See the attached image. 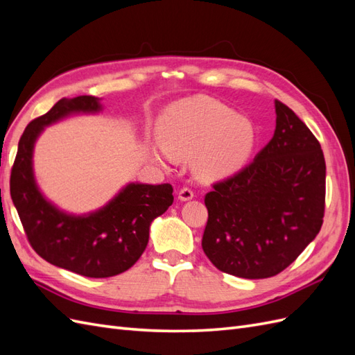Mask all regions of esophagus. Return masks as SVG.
Returning a JSON list of instances; mask_svg holds the SVG:
<instances>
[{
    "label": "esophagus",
    "instance_id": "esophagus-1",
    "mask_svg": "<svg viewBox=\"0 0 355 355\" xmlns=\"http://www.w3.org/2000/svg\"><path fill=\"white\" fill-rule=\"evenodd\" d=\"M192 197H194V191H192L191 188L184 187V188L179 189V200H180V201H188V200H191Z\"/></svg>",
    "mask_w": 355,
    "mask_h": 355
}]
</instances>
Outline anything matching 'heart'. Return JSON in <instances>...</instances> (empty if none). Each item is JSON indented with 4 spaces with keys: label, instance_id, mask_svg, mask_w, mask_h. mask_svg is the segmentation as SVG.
Here are the masks:
<instances>
[{
    "label": "heart",
    "instance_id": "1",
    "mask_svg": "<svg viewBox=\"0 0 355 355\" xmlns=\"http://www.w3.org/2000/svg\"><path fill=\"white\" fill-rule=\"evenodd\" d=\"M161 144L151 154L161 163L192 155V167L202 179H219L237 171L253 153V123L207 96L179 101L161 115Z\"/></svg>",
    "mask_w": 355,
    "mask_h": 355
}]
</instances>
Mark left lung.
I'll use <instances>...</instances> for the list:
<instances>
[{"label": "left lung", "instance_id": "8db88e82", "mask_svg": "<svg viewBox=\"0 0 355 355\" xmlns=\"http://www.w3.org/2000/svg\"><path fill=\"white\" fill-rule=\"evenodd\" d=\"M275 132L249 166L213 184L201 245L219 271L257 280L280 274L321 230L326 161L300 118L275 101Z\"/></svg>", "mask_w": 355, "mask_h": 355}]
</instances>
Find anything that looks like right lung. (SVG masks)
<instances>
[{"label": "right lung", "instance_id": "1", "mask_svg": "<svg viewBox=\"0 0 355 355\" xmlns=\"http://www.w3.org/2000/svg\"><path fill=\"white\" fill-rule=\"evenodd\" d=\"M101 108L94 96L63 98L32 120L19 141L10 176V194L32 249L49 263L90 278L114 277L132 268L146 249L149 225L173 202L170 184H130L87 216L63 213L42 197L32 171L38 135L72 112H99Z\"/></svg>", "mask_w": 355, "mask_h": 355}]
</instances>
